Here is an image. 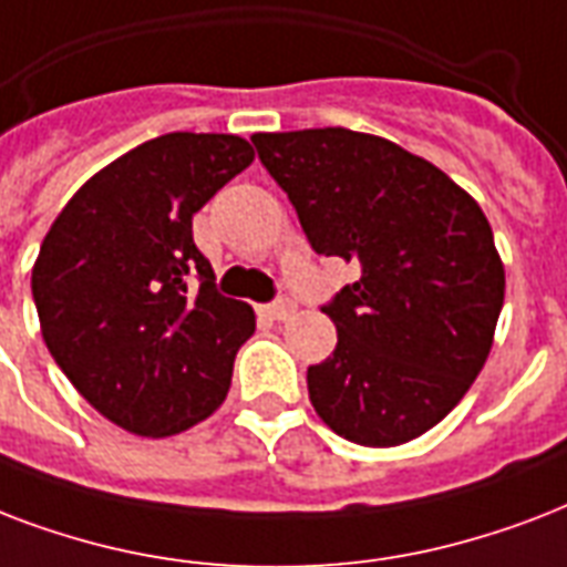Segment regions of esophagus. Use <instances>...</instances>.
<instances>
[{
    "instance_id": "34e87169",
    "label": "esophagus",
    "mask_w": 567,
    "mask_h": 567,
    "mask_svg": "<svg viewBox=\"0 0 567 567\" xmlns=\"http://www.w3.org/2000/svg\"><path fill=\"white\" fill-rule=\"evenodd\" d=\"M298 307L289 301V298H280V301H275V305L266 307V316L269 319H278V322H287V319H292L296 316Z\"/></svg>"
}]
</instances>
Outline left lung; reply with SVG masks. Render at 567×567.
<instances>
[{"label": "left lung", "mask_w": 567, "mask_h": 567, "mask_svg": "<svg viewBox=\"0 0 567 567\" xmlns=\"http://www.w3.org/2000/svg\"><path fill=\"white\" fill-rule=\"evenodd\" d=\"M316 254L361 278L322 307L337 349L307 370L316 414L361 446H399L471 390L497 331L506 269L482 206L437 165L346 126L254 133Z\"/></svg>", "instance_id": "8db88e82"}]
</instances>
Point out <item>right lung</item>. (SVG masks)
<instances>
[{"mask_svg":"<svg viewBox=\"0 0 567 567\" xmlns=\"http://www.w3.org/2000/svg\"><path fill=\"white\" fill-rule=\"evenodd\" d=\"M251 162L239 135H159L96 171L43 236L32 269L43 343L126 432L171 437L227 399L257 319L215 292L192 215ZM195 270L200 290L187 287Z\"/></svg>","mask_w":567,"mask_h":567,"instance_id":"obj_1","label":"right lung"}]
</instances>
